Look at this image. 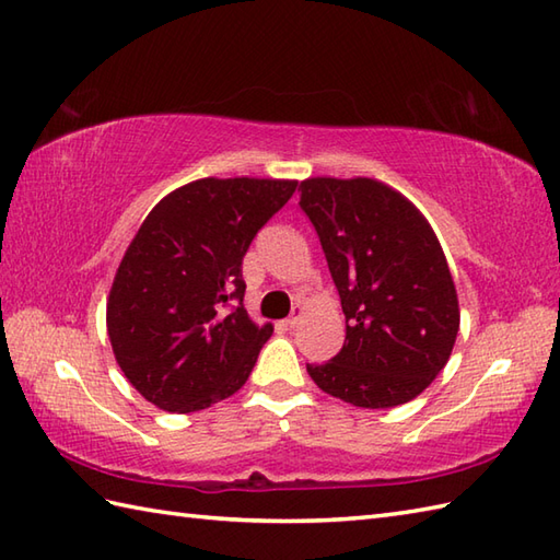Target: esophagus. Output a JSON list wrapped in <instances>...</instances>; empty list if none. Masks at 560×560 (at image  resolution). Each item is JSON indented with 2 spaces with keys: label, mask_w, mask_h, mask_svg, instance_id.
Listing matches in <instances>:
<instances>
[{
  "label": "esophagus",
  "mask_w": 560,
  "mask_h": 560,
  "mask_svg": "<svg viewBox=\"0 0 560 560\" xmlns=\"http://www.w3.org/2000/svg\"><path fill=\"white\" fill-rule=\"evenodd\" d=\"M303 313H305V307H303L301 303H295L291 317H287V325H289V327H299L301 319H303Z\"/></svg>",
  "instance_id": "obj_1"
}]
</instances>
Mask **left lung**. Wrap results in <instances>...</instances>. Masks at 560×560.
<instances>
[{
	"label": "left lung",
	"mask_w": 560,
	"mask_h": 560,
	"mask_svg": "<svg viewBox=\"0 0 560 560\" xmlns=\"http://www.w3.org/2000/svg\"><path fill=\"white\" fill-rule=\"evenodd\" d=\"M299 192L347 317L341 351L307 373L353 407L416 399L450 361L459 329L455 281L431 223L373 177H307Z\"/></svg>",
	"instance_id": "1"
}]
</instances>
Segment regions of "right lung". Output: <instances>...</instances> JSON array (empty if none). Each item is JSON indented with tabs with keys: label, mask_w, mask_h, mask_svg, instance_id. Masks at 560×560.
<instances>
[{
	"label": "right lung",
	"mask_w": 560,
	"mask_h": 560,
	"mask_svg": "<svg viewBox=\"0 0 560 560\" xmlns=\"http://www.w3.org/2000/svg\"><path fill=\"white\" fill-rule=\"evenodd\" d=\"M295 185L201 177L165 195L139 225L105 325L117 365L153 407L192 413L245 385L273 327L247 315L241 265Z\"/></svg>",
	"instance_id": "add662e5"
}]
</instances>
